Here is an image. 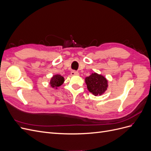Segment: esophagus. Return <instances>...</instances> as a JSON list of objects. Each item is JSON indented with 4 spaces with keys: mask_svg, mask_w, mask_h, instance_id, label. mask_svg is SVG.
I'll list each match as a JSON object with an SVG mask.
<instances>
[{
    "mask_svg": "<svg viewBox=\"0 0 151 151\" xmlns=\"http://www.w3.org/2000/svg\"><path fill=\"white\" fill-rule=\"evenodd\" d=\"M70 74H71V76H78L79 75V72L76 71V70H72L70 72Z\"/></svg>",
    "mask_w": 151,
    "mask_h": 151,
    "instance_id": "34e87169",
    "label": "esophagus"
}]
</instances>
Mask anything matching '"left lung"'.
<instances>
[{
    "instance_id": "1",
    "label": "left lung",
    "mask_w": 151,
    "mask_h": 151,
    "mask_svg": "<svg viewBox=\"0 0 151 151\" xmlns=\"http://www.w3.org/2000/svg\"><path fill=\"white\" fill-rule=\"evenodd\" d=\"M85 80L89 91L94 96L101 95L107 89L108 81L101 75L94 73L87 77Z\"/></svg>"
}]
</instances>
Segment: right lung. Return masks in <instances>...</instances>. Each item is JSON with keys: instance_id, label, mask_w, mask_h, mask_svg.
Instances as JSON below:
<instances>
[{"instance_id": "right-lung-1", "label": "right lung", "mask_w": 151, "mask_h": 151, "mask_svg": "<svg viewBox=\"0 0 151 151\" xmlns=\"http://www.w3.org/2000/svg\"><path fill=\"white\" fill-rule=\"evenodd\" d=\"M63 81H64V78L60 75H55L54 76L51 81H50V85L52 87V88H57V87H59L61 86Z\"/></svg>"}]
</instances>
